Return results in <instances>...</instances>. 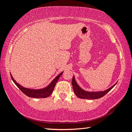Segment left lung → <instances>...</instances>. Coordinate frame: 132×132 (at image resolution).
I'll use <instances>...</instances> for the list:
<instances>
[{
    "instance_id": "1",
    "label": "left lung",
    "mask_w": 132,
    "mask_h": 132,
    "mask_svg": "<svg viewBox=\"0 0 132 132\" xmlns=\"http://www.w3.org/2000/svg\"><path fill=\"white\" fill-rule=\"evenodd\" d=\"M72 86L73 90L75 93L77 97L80 98H82V99H88V100H95V99H98L103 97L106 94L108 93L109 91H110L113 87H114L116 84L115 83L113 86L109 88L107 90H105L104 91H98V92H89V91H86L84 90H82L81 88H80L79 86V85L76 81L74 76H73L72 79Z\"/></svg>"
}]
</instances>
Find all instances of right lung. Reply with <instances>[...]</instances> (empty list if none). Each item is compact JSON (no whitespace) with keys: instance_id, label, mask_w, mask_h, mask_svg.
Returning a JSON list of instances; mask_svg holds the SVG:
<instances>
[{"instance_id":"add662e5","label":"right lung","mask_w":132,"mask_h":132,"mask_svg":"<svg viewBox=\"0 0 132 132\" xmlns=\"http://www.w3.org/2000/svg\"><path fill=\"white\" fill-rule=\"evenodd\" d=\"M63 71H62V73H60V74L57 76L54 79H53L52 82L48 85L47 87H46L45 88H41V89H30V88H25L24 87L21 86V85H20L18 82L15 81L14 79H13L12 75L10 73L11 78H12V80L13 82H14L15 84L17 86V87L19 88L20 90L22 92H23L24 94L27 95L29 97L31 98H47L49 96L51 95V94L52 93L53 89L55 88V86L57 80H59L60 77L61 76Z\"/></svg>"}]
</instances>
